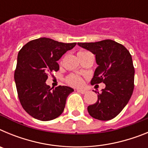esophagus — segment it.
<instances>
[{"label": "esophagus", "instance_id": "esophagus-1", "mask_svg": "<svg viewBox=\"0 0 148 148\" xmlns=\"http://www.w3.org/2000/svg\"><path fill=\"white\" fill-rule=\"evenodd\" d=\"M77 91H78V92H81V93H82V94H85L86 92H87V90H81V89H78V90H77Z\"/></svg>", "mask_w": 148, "mask_h": 148}]
</instances>
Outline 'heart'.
<instances>
[{
	"label": "heart",
	"mask_w": 148,
	"mask_h": 148,
	"mask_svg": "<svg viewBox=\"0 0 148 148\" xmlns=\"http://www.w3.org/2000/svg\"><path fill=\"white\" fill-rule=\"evenodd\" d=\"M87 53V52H85V51H81V52H79L78 53ZM66 82H67V83L69 84H70V85L75 86V87L82 85V78H81L79 76H78V75H70V76L66 78Z\"/></svg>",
	"instance_id": "heart-1"
}]
</instances>
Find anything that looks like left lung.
Returning a JSON list of instances; mask_svg holds the SVG:
<instances>
[{"mask_svg": "<svg viewBox=\"0 0 148 148\" xmlns=\"http://www.w3.org/2000/svg\"><path fill=\"white\" fill-rule=\"evenodd\" d=\"M78 45L95 56L98 66L91 84H105L101 92H98L97 101L87 107L89 114L101 121L112 119L124 109L133 94L135 71L131 55L124 46L110 39Z\"/></svg>", "mask_w": 148, "mask_h": 148, "instance_id": "8db88e82", "label": "left lung"}]
</instances>
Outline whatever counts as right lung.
Returning <instances> with one entry per match:
<instances>
[{
    "instance_id": "obj_1",
    "label": "right lung",
    "mask_w": 148,
    "mask_h": 148,
    "mask_svg": "<svg viewBox=\"0 0 148 148\" xmlns=\"http://www.w3.org/2000/svg\"><path fill=\"white\" fill-rule=\"evenodd\" d=\"M75 45L40 38L19 51L14 75L15 85L22 107L33 118L50 121L63 113L66 98L74 90L67 86L54 89L45 82L49 74L59 70L57 61Z\"/></svg>"
}]
</instances>
